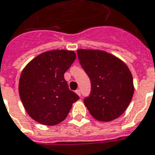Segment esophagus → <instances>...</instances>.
I'll return each instance as SVG.
<instances>
[{"label":"esophagus","mask_w":155,"mask_h":155,"mask_svg":"<svg viewBox=\"0 0 155 155\" xmlns=\"http://www.w3.org/2000/svg\"><path fill=\"white\" fill-rule=\"evenodd\" d=\"M75 93H76V94H77V95H78V96H81V91H80L79 89H78V90H76V91H75Z\"/></svg>","instance_id":"34e87169"}]
</instances>
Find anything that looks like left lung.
Returning <instances> with one entry per match:
<instances>
[{
  "label": "left lung",
  "instance_id": "1",
  "mask_svg": "<svg viewBox=\"0 0 155 155\" xmlns=\"http://www.w3.org/2000/svg\"><path fill=\"white\" fill-rule=\"evenodd\" d=\"M77 54L91 83V94L84 100L90 113L101 122L119 117L134 96L130 70L123 60L107 52L81 48Z\"/></svg>",
  "mask_w": 155,
  "mask_h": 155
}]
</instances>
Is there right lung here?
I'll return each mask as SVG.
<instances>
[{
  "mask_svg": "<svg viewBox=\"0 0 155 155\" xmlns=\"http://www.w3.org/2000/svg\"><path fill=\"white\" fill-rule=\"evenodd\" d=\"M75 58V53L70 50L44 52L21 71L19 96L26 111L36 122L47 126L59 124L79 100L64 77Z\"/></svg>",
  "mask_w": 155,
  "mask_h": 155,
  "instance_id": "add662e5",
  "label": "right lung"
}]
</instances>
